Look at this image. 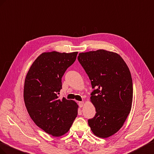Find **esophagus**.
<instances>
[{
  "label": "esophagus",
  "instance_id": "1",
  "mask_svg": "<svg viewBox=\"0 0 154 154\" xmlns=\"http://www.w3.org/2000/svg\"><path fill=\"white\" fill-rule=\"evenodd\" d=\"M78 104H79V107L82 108L83 106V105H84V102H83V101H79V102L78 103Z\"/></svg>",
  "mask_w": 154,
  "mask_h": 154
}]
</instances>
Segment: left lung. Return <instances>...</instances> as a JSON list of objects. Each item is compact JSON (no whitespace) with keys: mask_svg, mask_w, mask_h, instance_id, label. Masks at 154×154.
<instances>
[{"mask_svg":"<svg viewBox=\"0 0 154 154\" xmlns=\"http://www.w3.org/2000/svg\"><path fill=\"white\" fill-rule=\"evenodd\" d=\"M78 60L91 81L90 100L95 108L88 125L96 136L110 137L124 125L131 108L133 83L130 69L121 57L98 50L80 53Z\"/></svg>","mask_w":154,"mask_h":154,"instance_id":"left-lung-1","label":"left lung"}]
</instances>
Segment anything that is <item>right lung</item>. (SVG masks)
<instances>
[{"instance_id": "add662e5", "label": "right lung", "mask_w": 154, "mask_h": 154, "mask_svg": "<svg viewBox=\"0 0 154 154\" xmlns=\"http://www.w3.org/2000/svg\"><path fill=\"white\" fill-rule=\"evenodd\" d=\"M77 54L42 53L25 79L24 100L29 115L37 126L54 137L67 133L77 116L78 105L74 100L59 98L62 77Z\"/></svg>"}]
</instances>
